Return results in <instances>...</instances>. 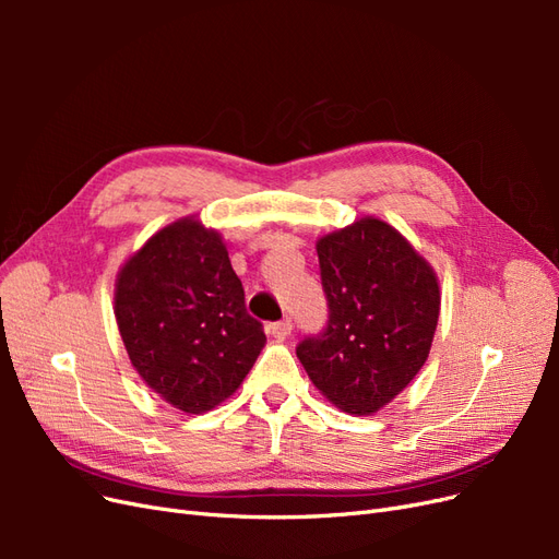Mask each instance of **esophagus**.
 Listing matches in <instances>:
<instances>
[{
	"label": "esophagus",
	"mask_w": 559,
	"mask_h": 559,
	"mask_svg": "<svg viewBox=\"0 0 559 559\" xmlns=\"http://www.w3.org/2000/svg\"><path fill=\"white\" fill-rule=\"evenodd\" d=\"M270 335L275 337V341H286V337L292 335V321L289 319H282V321H275V324H270Z\"/></svg>",
	"instance_id": "1"
}]
</instances>
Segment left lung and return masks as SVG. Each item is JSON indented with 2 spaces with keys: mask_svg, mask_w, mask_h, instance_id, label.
<instances>
[{
  "mask_svg": "<svg viewBox=\"0 0 559 559\" xmlns=\"http://www.w3.org/2000/svg\"><path fill=\"white\" fill-rule=\"evenodd\" d=\"M329 324L296 354L312 384L349 415L392 403L425 366L441 314L433 267L382 218L317 240Z\"/></svg>",
  "mask_w": 559,
  "mask_h": 559,
  "instance_id": "left-lung-1",
  "label": "left lung"
}]
</instances>
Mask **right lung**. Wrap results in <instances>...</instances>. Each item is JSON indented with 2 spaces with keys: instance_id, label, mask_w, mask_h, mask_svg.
<instances>
[{
  "instance_id": "right-lung-1",
  "label": "right lung",
  "mask_w": 559,
  "mask_h": 559,
  "mask_svg": "<svg viewBox=\"0 0 559 559\" xmlns=\"http://www.w3.org/2000/svg\"><path fill=\"white\" fill-rule=\"evenodd\" d=\"M114 314L138 376L189 415L238 392L265 345L224 238L198 216L160 228L121 265Z\"/></svg>"
}]
</instances>
